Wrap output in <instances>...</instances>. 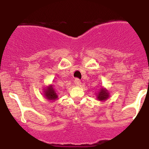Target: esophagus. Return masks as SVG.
Masks as SVG:
<instances>
[{
	"instance_id": "esophagus-1",
	"label": "esophagus",
	"mask_w": 149,
	"mask_h": 149,
	"mask_svg": "<svg viewBox=\"0 0 149 149\" xmlns=\"http://www.w3.org/2000/svg\"><path fill=\"white\" fill-rule=\"evenodd\" d=\"M74 83L76 86H80V85H81V81H80L79 79H76L74 80Z\"/></svg>"
}]
</instances>
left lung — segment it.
<instances>
[{
  "label": "left lung",
  "instance_id": "8db88e82",
  "mask_svg": "<svg viewBox=\"0 0 149 149\" xmlns=\"http://www.w3.org/2000/svg\"><path fill=\"white\" fill-rule=\"evenodd\" d=\"M96 99L99 101L101 102L105 101L110 97V93L108 90H107L105 88H103V87L100 88V91H98V93H96Z\"/></svg>",
  "mask_w": 149,
  "mask_h": 149
}]
</instances>
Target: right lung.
I'll return each instance as SVG.
<instances>
[{
    "label": "right lung",
    "instance_id": "right-lung-1",
    "mask_svg": "<svg viewBox=\"0 0 149 149\" xmlns=\"http://www.w3.org/2000/svg\"><path fill=\"white\" fill-rule=\"evenodd\" d=\"M43 94L47 100L49 101H55L58 99V93L55 90L54 87L52 84H49V86L45 87L43 89Z\"/></svg>",
    "mask_w": 149,
    "mask_h": 149
}]
</instances>
